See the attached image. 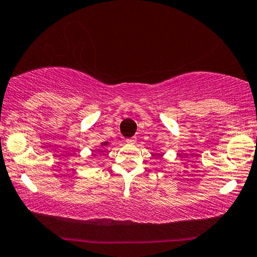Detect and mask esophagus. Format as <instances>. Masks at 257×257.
<instances>
[{
    "label": "esophagus",
    "mask_w": 257,
    "mask_h": 257,
    "mask_svg": "<svg viewBox=\"0 0 257 257\" xmlns=\"http://www.w3.org/2000/svg\"><path fill=\"white\" fill-rule=\"evenodd\" d=\"M126 144H135V138H132V139L126 140Z\"/></svg>",
    "instance_id": "1"
}]
</instances>
